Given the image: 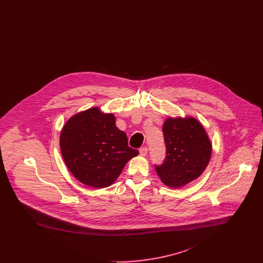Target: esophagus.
Here are the masks:
<instances>
[{"label":"esophagus","instance_id":"esophagus-1","mask_svg":"<svg viewBox=\"0 0 263 263\" xmlns=\"http://www.w3.org/2000/svg\"><path fill=\"white\" fill-rule=\"evenodd\" d=\"M140 155L141 156H146L148 154V148L147 147H143V148H140Z\"/></svg>","mask_w":263,"mask_h":263}]
</instances>
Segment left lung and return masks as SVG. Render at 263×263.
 Instances as JSON below:
<instances>
[{
	"mask_svg": "<svg viewBox=\"0 0 263 263\" xmlns=\"http://www.w3.org/2000/svg\"><path fill=\"white\" fill-rule=\"evenodd\" d=\"M165 159L156 172L164 184L180 187L196 179L208 165L212 145L193 117L167 118L163 125Z\"/></svg>",
	"mask_w": 263,
	"mask_h": 263,
	"instance_id": "left-lung-1",
	"label": "left lung"
}]
</instances>
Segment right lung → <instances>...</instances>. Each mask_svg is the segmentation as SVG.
I'll return each mask as SVG.
<instances>
[{
    "mask_svg": "<svg viewBox=\"0 0 263 263\" xmlns=\"http://www.w3.org/2000/svg\"><path fill=\"white\" fill-rule=\"evenodd\" d=\"M63 159L72 175L91 187L111 185L126 163L139 152L128 146L125 133L115 125V117L98 107L77 113L63 127Z\"/></svg>",
    "mask_w": 263,
    "mask_h": 263,
    "instance_id": "1",
    "label": "right lung"
}]
</instances>
